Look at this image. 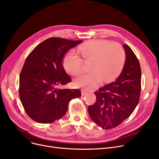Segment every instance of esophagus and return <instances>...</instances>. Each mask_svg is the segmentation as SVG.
<instances>
[{"instance_id": "1", "label": "esophagus", "mask_w": 159, "mask_h": 159, "mask_svg": "<svg viewBox=\"0 0 159 159\" xmlns=\"http://www.w3.org/2000/svg\"><path fill=\"white\" fill-rule=\"evenodd\" d=\"M88 93H89V91L85 90V89H82L81 90V94L82 95H85V94H87Z\"/></svg>"}]
</instances>
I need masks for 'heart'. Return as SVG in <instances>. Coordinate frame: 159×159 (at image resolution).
<instances>
[{
	"instance_id": "b5f03b06",
	"label": "heart",
	"mask_w": 159,
	"mask_h": 159,
	"mask_svg": "<svg viewBox=\"0 0 159 159\" xmlns=\"http://www.w3.org/2000/svg\"><path fill=\"white\" fill-rule=\"evenodd\" d=\"M85 61H91V71L76 78L74 84L80 87L92 89L102 80L108 83L121 72L126 61L123 48L116 43L102 40L87 42L78 48ZM66 70L72 75L80 74L84 68V60L74 51H70L63 61Z\"/></svg>"
}]
</instances>
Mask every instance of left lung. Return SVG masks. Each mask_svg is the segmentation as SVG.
<instances>
[{"label": "left lung", "instance_id": "1", "mask_svg": "<svg viewBox=\"0 0 159 159\" xmlns=\"http://www.w3.org/2000/svg\"><path fill=\"white\" fill-rule=\"evenodd\" d=\"M126 61L116 81L98 89L95 103L88 107L94 123L106 130L115 128L130 117L137 106L141 91V68L136 55L123 45Z\"/></svg>", "mask_w": 159, "mask_h": 159}]
</instances>
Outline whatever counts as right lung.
Segmentation results:
<instances>
[{
    "mask_svg": "<svg viewBox=\"0 0 159 159\" xmlns=\"http://www.w3.org/2000/svg\"><path fill=\"white\" fill-rule=\"evenodd\" d=\"M83 40L52 37L27 56L20 75L19 93L25 112L34 121L51 123L61 118L69 102L81 96L80 89H61L72 81L62 65L63 56Z\"/></svg>",
    "mask_w": 159,
    "mask_h": 159,
    "instance_id": "right-lung-1",
    "label": "right lung"
}]
</instances>
